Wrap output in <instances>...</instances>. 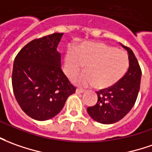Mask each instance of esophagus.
Instances as JSON below:
<instances>
[{"instance_id": "esophagus-1", "label": "esophagus", "mask_w": 152, "mask_h": 152, "mask_svg": "<svg viewBox=\"0 0 152 152\" xmlns=\"http://www.w3.org/2000/svg\"><path fill=\"white\" fill-rule=\"evenodd\" d=\"M85 92V90L81 89V88H77L76 89V94H83V93H84Z\"/></svg>"}]
</instances>
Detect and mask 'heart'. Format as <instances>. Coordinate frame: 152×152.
<instances>
[{
    "label": "heart",
    "instance_id": "obj_1",
    "mask_svg": "<svg viewBox=\"0 0 152 152\" xmlns=\"http://www.w3.org/2000/svg\"><path fill=\"white\" fill-rule=\"evenodd\" d=\"M84 66L85 72L74 80L79 86H95L107 89L116 85L129 67V58L125 51L102 42H89L79 46L75 51H67L63 70L73 79Z\"/></svg>",
    "mask_w": 152,
    "mask_h": 152
}]
</instances>
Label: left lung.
<instances>
[{"mask_svg":"<svg viewBox=\"0 0 152 152\" xmlns=\"http://www.w3.org/2000/svg\"><path fill=\"white\" fill-rule=\"evenodd\" d=\"M121 45L127 51L129 68L124 77L113 87L97 92L96 105L88 107V113L96 122L112 124L128 113L137 98L142 78V70L132 50Z\"/></svg>","mask_w":152,"mask_h":152,"instance_id":"left-lung-1","label":"left lung"}]
</instances>
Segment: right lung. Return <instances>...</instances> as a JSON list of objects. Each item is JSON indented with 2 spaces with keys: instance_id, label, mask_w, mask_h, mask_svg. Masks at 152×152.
I'll use <instances>...</instances> for the list:
<instances>
[{
  "instance_id": "1",
  "label": "right lung",
  "mask_w": 152,
  "mask_h": 152,
  "mask_svg": "<svg viewBox=\"0 0 152 152\" xmlns=\"http://www.w3.org/2000/svg\"><path fill=\"white\" fill-rule=\"evenodd\" d=\"M63 34L54 33L30 41L14 60L12 87L15 99L29 117L38 121L55 117L76 90L61 69L57 47Z\"/></svg>"
}]
</instances>
